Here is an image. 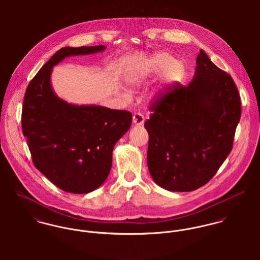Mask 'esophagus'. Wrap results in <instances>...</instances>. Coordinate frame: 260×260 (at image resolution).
<instances>
[{"label": "esophagus", "instance_id": "esophagus-1", "mask_svg": "<svg viewBox=\"0 0 260 260\" xmlns=\"http://www.w3.org/2000/svg\"><path fill=\"white\" fill-rule=\"evenodd\" d=\"M145 118L143 116V114L141 113H135L133 115V124L136 126H142L144 124Z\"/></svg>", "mask_w": 260, "mask_h": 260}]
</instances>
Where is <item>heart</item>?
I'll return each mask as SVG.
<instances>
[{"label":"heart","mask_w":260,"mask_h":260,"mask_svg":"<svg viewBox=\"0 0 260 260\" xmlns=\"http://www.w3.org/2000/svg\"><path fill=\"white\" fill-rule=\"evenodd\" d=\"M164 70L165 74L163 84L152 94V97H156L165 87L177 81L181 75L182 67L178 62H176L172 55L166 52H158L154 54L143 66L129 71L126 74L125 80L128 86L132 89H137L146 81L149 76L158 74Z\"/></svg>","instance_id":"heart-1"}]
</instances>
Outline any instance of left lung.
<instances>
[{"label": "left lung", "mask_w": 260, "mask_h": 260, "mask_svg": "<svg viewBox=\"0 0 260 260\" xmlns=\"http://www.w3.org/2000/svg\"><path fill=\"white\" fill-rule=\"evenodd\" d=\"M151 110L144 126L153 180L172 192L205 185L230 153L241 116L240 97L231 76L200 50L190 84H175Z\"/></svg>", "instance_id": "left-lung-1"}]
</instances>
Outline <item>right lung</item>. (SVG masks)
I'll return each instance as SVG.
<instances>
[{"label":"right lung","mask_w":260,"mask_h":260,"mask_svg":"<svg viewBox=\"0 0 260 260\" xmlns=\"http://www.w3.org/2000/svg\"><path fill=\"white\" fill-rule=\"evenodd\" d=\"M105 49L103 45L60 49L26 90L22 129L34 165L66 192L86 194L105 182L111 170L113 148L129 130L132 114L64 101L52 88L53 67L67 57Z\"/></svg>","instance_id":"obj_1"}]
</instances>
